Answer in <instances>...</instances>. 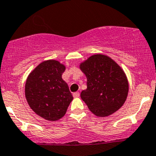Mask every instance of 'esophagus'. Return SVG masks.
Returning <instances> with one entry per match:
<instances>
[{
    "mask_svg": "<svg viewBox=\"0 0 156 156\" xmlns=\"http://www.w3.org/2000/svg\"><path fill=\"white\" fill-rule=\"evenodd\" d=\"M73 97L75 98H77V97H80V93L79 92H75L73 94Z\"/></svg>",
    "mask_w": 156,
    "mask_h": 156,
    "instance_id": "esophagus-1",
    "label": "esophagus"
}]
</instances>
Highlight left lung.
Masks as SVG:
<instances>
[{"mask_svg": "<svg viewBox=\"0 0 156 156\" xmlns=\"http://www.w3.org/2000/svg\"><path fill=\"white\" fill-rule=\"evenodd\" d=\"M80 69L87 77V89L81 97L91 112L106 117L123 106L128 94V82L121 67L102 54L89 57Z\"/></svg>", "mask_w": 156, "mask_h": 156, "instance_id": "obj_1", "label": "left lung"}]
</instances>
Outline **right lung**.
<instances>
[{"mask_svg":"<svg viewBox=\"0 0 156 156\" xmlns=\"http://www.w3.org/2000/svg\"><path fill=\"white\" fill-rule=\"evenodd\" d=\"M65 69L58 61L47 60L39 64L26 80V100L31 109L46 120L54 122L63 117L73 100L62 78Z\"/></svg>","mask_w":156,"mask_h":156,"instance_id":"right-lung-1","label":"right lung"}]
</instances>
